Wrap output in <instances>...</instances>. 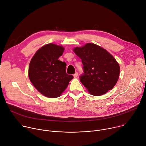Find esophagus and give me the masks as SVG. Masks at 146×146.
<instances>
[{"label": "esophagus", "instance_id": "1", "mask_svg": "<svg viewBox=\"0 0 146 146\" xmlns=\"http://www.w3.org/2000/svg\"><path fill=\"white\" fill-rule=\"evenodd\" d=\"M77 76H78V73H77V72H76V73L73 74V76H74V78L77 77Z\"/></svg>", "mask_w": 146, "mask_h": 146}]
</instances>
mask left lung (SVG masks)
I'll list each match as a JSON object with an SVG mask.
<instances>
[{
    "mask_svg": "<svg viewBox=\"0 0 146 146\" xmlns=\"http://www.w3.org/2000/svg\"><path fill=\"white\" fill-rule=\"evenodd\" d=\"M74 52L81 59L82 84L94 96L112 90L119 78L120 68L115 59L106 50L92 43L76 47Z\"/></svg>",
    "mask_w": 146,
    "mask_h": 146,
    "instance_id": "1",
    "label": "left lung"
}]
</instances>
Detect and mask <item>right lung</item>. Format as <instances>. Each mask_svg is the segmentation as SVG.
<instances>
[{
    "label": "right lung",
    "instance_id": "obj_1",
    "mask_svg": "<svg viewBox=\"0 0 146 146\" xmlns=\"http://www.w3.org/2000/svg\"><path fill=\"white\" fill-rule=\"evenodd\" d=\"M64 47L48 44L40 48L31 59L29 77L33 86L45 96L57 98L73 78L66 72L65 62L58 59Z\"/></svg>",
    "mask_w": 146,
    "mask_h": 146
}]
</instances>
